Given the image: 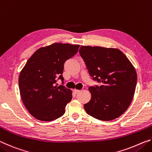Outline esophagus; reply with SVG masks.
Returning <instances> with one entry per match:
<instances>
[{
  "mask_svg": "<svg viewBox=\"0 0 152 152\" xmlns=\"http://www.w3.org/2000/svg\"><path fill=\"white\" fill-rule=\"evenodd\" d=\"M74 93H75V94H78V93H79L80 92V91H79V90H77V89H74Z\"/></svg>",
  "mask_w": 152,
  "mask_h": 152,
  "instance_id": "esophagus-1",
  "label": "esophagus"
}]
</instances>
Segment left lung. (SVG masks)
I'll return each mask as SVG.
<instances>
[{
  "instance_id": "1",
  "label": "left lung",
  "mask_w": 152,
  "mask_h": 152,
  "mask_svg": "<svg viewBox=\"0 0 152 152\" xmlns=\"http://www.w3.org/2000/svg\"><path fill=\"white\" fill-rule=\"evenodd\" d=\"M79 52L90 75L101 83L89 87L91 99L84 105L86 113L104 121L117 119L132 101L137 78L135 68L116 48L82 45Z\"/></svg>"
}]
</instances>
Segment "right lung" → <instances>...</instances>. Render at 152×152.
<instances>
[{"label": "right lung", "instance_id": "add662e5", "mask_svg": "<svg viewBox=\"0 0 152 152\" xmlns=\"http://www.w3.org/2000/svg\"><path fill=\"white\" fill-rule=\"evenodd\" d=\"M79 45L54 43L35 51L20 71V94L28 111L35 119L51 121L65 113L72 92L63 85H55L62 76L65 61L76 54Z\"/></svg>", "mask_w": 152, "mask_h": 152}]
</instances>
